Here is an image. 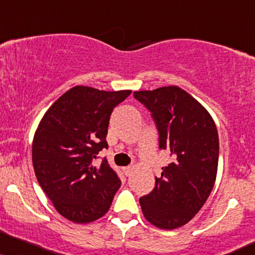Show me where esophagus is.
I'll use <instances>...</instances> for the list:
<instances>
[{"label":"esophagus","instance_id":"obj_1","mask_svg":"<svg viewBox=\"0 0 255 255\" xmlns=\"http://www.w3.org/2000/svg\"><path fill=\"white\" fill-rule=\"evenodd\" d=\"M122 170H124V172H125L126 176H129V174L131 173V170H133V168H131V166H126V167L122 168Z\"/></svg>","mask_w":255,"mask_h":255}]
</instances>
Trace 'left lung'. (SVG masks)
Wrapping results in <instances>:
<instances>
[{
  "label": "left lung",
  "mask_w": 255,
  "mask_h": 255,
  "mask_svg": "<svg viewBox=\"0 0 255 255\" xmlns=\"http://www.w3.org/2000/svg\"><path fill=\"white\" fill-rule=\"evenodd\" d=\"M148 109L159 136V148L172 161L161 167L155 186L140 198L145 219L161 229L188 223L214 188L219 164V134L209 113L178 87L135 91Z\"/></svg>",
  "instance_id": "1"
}]
</instances>
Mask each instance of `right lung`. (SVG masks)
<instances>
[{
    "label": "right lung",
    "instance_id": "1",
    "mask_svg": "<svg viewBox=\"0 0 255 255\" xmlns=\"http://www.w3.org/2000/svg\"><path fill=\"white\" fill-rule=\"evenodd\" d=\"M130 90L101 91L75 87L51 106L40 121L32 146L36 179L58 213L75 223L102 217L121 180L97 154L108 148L110 115Z\"/></svg>",
    "mask_w": 255,
    "mask_h": 255
}]
</instances>
